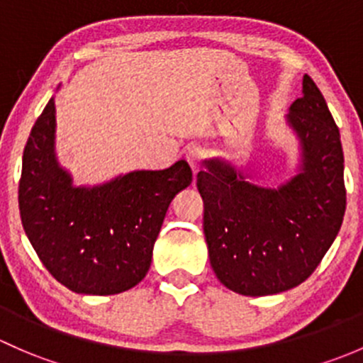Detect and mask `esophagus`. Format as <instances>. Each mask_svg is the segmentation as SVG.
<instances>
[{"label": "esophagus", "mask_w": 363, "mask_h": 363, "mask_svg": "<svg viewBox=\"0 0 363 363\" xmlns=\"http://www.w3.org/2000/svg\"><path fill=\"white\" fill-rule=\"evenodd\" d=\"M185 159H186V162H189V166L192 167L194 173H197L201 167V160L204 159V148L197 147V145L196 147H190L189 152H186Z\"/></svg>", "instance_id": "obj_1"}]
</instances>
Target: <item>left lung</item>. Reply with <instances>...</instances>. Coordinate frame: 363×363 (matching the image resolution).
Listing matches in <instances>:
<instances>
[{
  "mask_svg": "<svg viewBox=\"0 0 363 363\" xmlns=\"http://www.w3.org/2000/svg\"><path fill=\"white\" fill-rule=\"evenodd\" d=\"M286 122L301 141V167L278 189L246 182L222 159L204 160L206 169L197 173L213 271L227 289L250 297L285 292L306 281L345 216L341 136L308 74Z\"/></svg>",
  "mask_w": 363,
  "mask_h": 363,
  "instance_id": "left-lung-1",
  "label": "left lung"
}]
</instances>
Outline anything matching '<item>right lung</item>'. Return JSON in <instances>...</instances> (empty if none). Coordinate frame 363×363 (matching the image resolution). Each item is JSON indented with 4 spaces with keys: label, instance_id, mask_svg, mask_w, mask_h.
Wrapping results in <instances>:
<instances>
[{
    "label": "right lung",
    "instance_id": "1",
    "mask_svg": "<svg viewBox=\"0 0 363 363\" xmlns=\"http://www.w3.org/2000/svg\"><path fill=\"white\" fill-rule=\"evenodd\" d=\"M192 182L178 160L98 186H74L55 157V104L48 101L22 155V227L45 267L71 292L113 295L136 286L152 264L171 201Z\"/></svg>",
    "mask_w": 363,
    "mask_h": 363
}]
</instances>
